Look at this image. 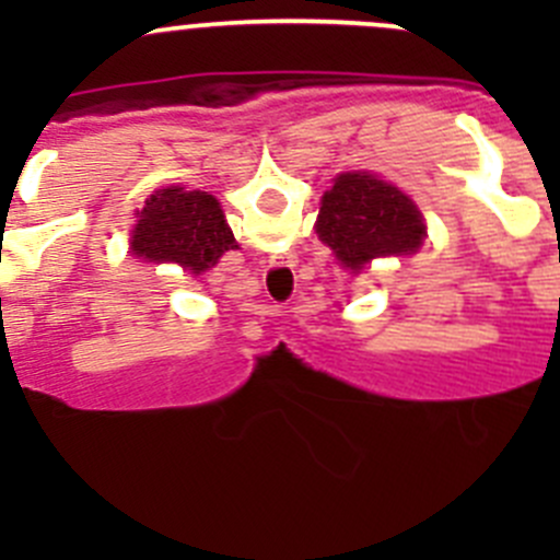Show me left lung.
I'll return each instance as SVG.
<instances>
[{"label": "left lung", "mask_w": 560, "mask_h": 560, "mask_svg": "<svg viewBox=\"0 0 560 560\" xmlns=\"http://www.w3.org/2000/svg\"><path fill=\"white\" fill-rule=\"evenodd\" d=\"M316 235L338 262L360 273L380 257L415 254L425 241V219L409 195L374 173H341L322 195Z\"/></svg>", "instance_id": "8db88e82"}]
</instances>
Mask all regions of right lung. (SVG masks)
I'll use <instances>...</instances> for the list:
<instances>
[{
    "label": "right lung",
    "mask_w": 560,
    "mask_h": 560,
    "mask_svg": "<svg viewBox=\"0 0 560 560\" xmlns=\"http://www.w3.org/2000/svg\"><path fill=\"white\" fill-rule=\"evenodd\" d=\"M129 248L145 262H178L189 273H202L235 248V235L217 197L186 186H165L138 211Z\"/></svg>",
    "instance_id": "1"
}]
</instances>
